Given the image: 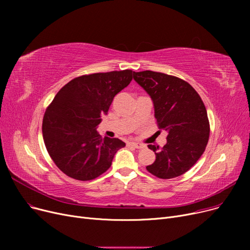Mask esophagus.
Returning <instances> with one entry per match:
<instances>
[{
    "label": "esophagus",
    "mask_w": 250,
    "mask_h": 250,
    "mask_svg": "<svg viewBox=\"0 0 250 250\" xmlns=\"http://www.w3.org/2000/svg\"><path fill=\"white\" fill-rule=\"evenodd\" d=\"M128 145L134 147V148H136V149H142V148H144L143 144H141V143H136V142H130V143L128 144Z\"/></svg>",
    "instance_id": "obj_1"
}]
</instances>
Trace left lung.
Masks as SVG:
<instances>
[{"instance_id": "left-lung-1", "label": "left lung", "mask_w": 250, "mask_h": 250, "mask_svg": "<svg viewBox=\"0 0 250 250\" xmlns=\"http://www.w3.org/2000/svg\"><path fill=\"white\" fill-rule=\"evenodd\" d=\"M134 80L151 97L159 128L168 133L163 148L148 145L156 159L146 168L153 175L170 179L186 173L205 152L209 136L207 109L188 82L163 73L134 72Z\"/></svg>"}]
</instances>
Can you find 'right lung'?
Returning <instances> with one entry per match:
<instances>
[{
	"instance_id": "add662e5",
	"label": "right lung",
	"mask_w": 250,
	"mask_h": 250,
	"mask_svg": "<svg viewBox=\"0 0 250 250\" xmlns=\"http://www.w3.org/2000/svg\"><path fill=\"white\" fill-rule=\"evenodd\" d=\"M133 75L132 70L85 75L58 92L44 113L42 136L52 161L65 175L82 181L94 179L125 146L120 139L101 138L96 128Z\"/></svg>"
}]
</instances>
